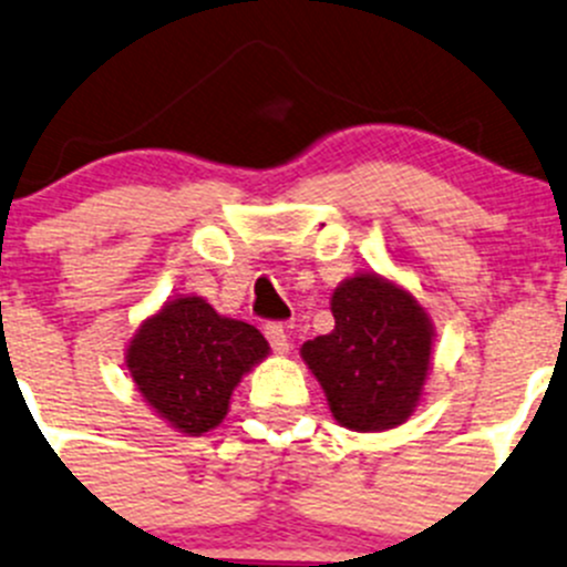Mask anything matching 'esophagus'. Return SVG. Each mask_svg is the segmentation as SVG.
<instances>
[{"instance_id":"1","label":"esophagus","mask_w":567,"mask_h":567,"mask_svg":"<svg viewBox=\"0 0 567 567\" xmlns=\"http://www.w3.org/2000/svg\"><path fill=\"white\" fill-rule=\"evenodd\" d=\"M262 334H266V340L271 342L274 351L279 353L288 351V331H285V326L279 323V320H271V323L262 326Z\"/></svg>"}]
</instances>
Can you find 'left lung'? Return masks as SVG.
I'll return each mask as SVG.
<instances>
[{
  "mask_svg": "<svg viewBox=\"0 0 567 567\" xmlns=\"http://www.w3.org/2000/svg\"><path fill=\"white\" fill-rule=\"evenodd\" d=\"M334 329L301 357L331 414L351 431H386L411 416L431 368L433 326L414 296L375 274L346 279L331 296Z\"/></svg>",
  "mask_w": 567,
  "mask_h": 567,
  "instance_id": "left-lung-1",
  "label": "left lung"
}]
</instances>
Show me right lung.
Wrapping results in <instances>:
<instances>
[{
    "label": "right lung",
    "instance_id": "add662e5",
    "mask_svg": "<svg viewBox=\"0 0 567 567\" xmlns=\"http://www.w3.org/2000/svg\"><path fill=\"white\" fill-rule=\"evenodd\" d=\"M268 353L255 326L221 318L199 296L175 299L142 323L128 346V370L142 398L188 436L219 425L230 394Z\"/></svg>",
    "mask_w": 567,
    "mask_h": 567
}]
</instances>
